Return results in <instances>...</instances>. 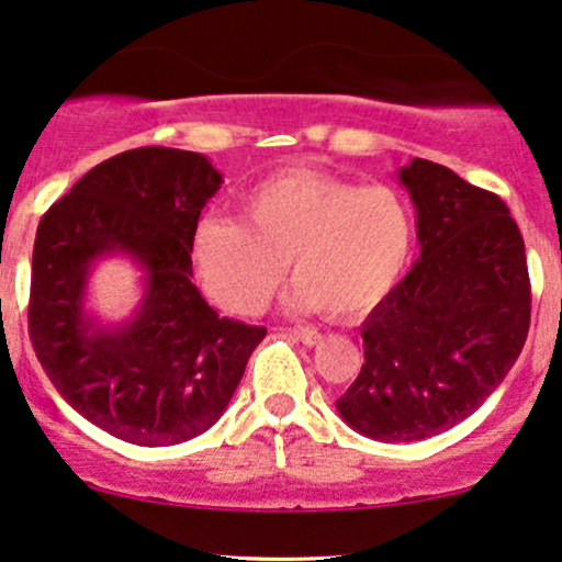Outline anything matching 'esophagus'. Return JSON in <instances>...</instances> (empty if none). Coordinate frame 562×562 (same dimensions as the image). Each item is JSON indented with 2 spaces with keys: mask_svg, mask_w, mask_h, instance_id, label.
Here are the masks:
<instances>
[{
  "mask_svg": "<svg viewBox=\"0 0 562 562\" xmlns=\"http://www.w3.org/2000/svg\"><path fill=\"white\" fill-rule=\"evenodd\" d=\"M293 338L301 340L303 346H317L322 340V333L317 330V327H293Z\"/></svg>",
  "mask_w": 562,
  "mask_h": 562,
  "instance_id": "esophagus-1",
  "label": "esophagus"
}]
</instances>
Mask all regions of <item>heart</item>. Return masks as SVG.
<instances>
[{"label": "heart", "instance_id": "obj_1", "mask_svg": "<svg viewBox=\"0 0 562 562\" xmlns=\"http://www.w3.org/2000/svg\"><path fill=\"white\" fill-rule=\"evenodd\" d=\"M240 218L205 216L195 267L209 295L235 314H259L293 269L288 306L364 317L398 285L412 259L415 218L398 190L319 171L263 179Z\"/></svg>", "mask_w": 562, "mask_h": 562}]
</instances>
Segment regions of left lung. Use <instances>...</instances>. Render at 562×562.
Listing matches in <instances>:
<instances>
[{
  "label": "left lung",
  "instance_id": "left-lung-1",
  "mask_svg": "<svg viewBox=\"0 0 562 562\" xmlns=\"http://www.w3.org/2000/svg\"><path fill=\"white\" fill-rule=\"evenodd\" d=\"M398 182L420 259L362 325L364 364L335 409L383 443L438 436L473 415L520 357L531 322L526 245L507 205L434 160Z\"/></svg>",
  "mask_w": 562,
  "mask_h": 562
}]
</instances>
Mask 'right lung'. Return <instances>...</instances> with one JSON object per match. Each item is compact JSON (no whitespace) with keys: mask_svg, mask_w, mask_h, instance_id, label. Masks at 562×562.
<instances>
[{"mask_svg":"<svg viewBox=\"0 0 562 562\" xmlns=\"http://www.w3.org/2000/svg\"><path fill=\"white\" fill-rule=\"evenodd\" d=\"M222 182L200 153L137 147L83 173L38 222L31 344L57 393L121 441L173 447L205 434L267 335L218 317L192 285L200 211ZM113 255L143 272L124 323L86 308L88 277Z\"/></svg>","mask_w":562,"mask_h":562,"instance_id":"right-lung-1","label":"right lung"}]
</instances>
